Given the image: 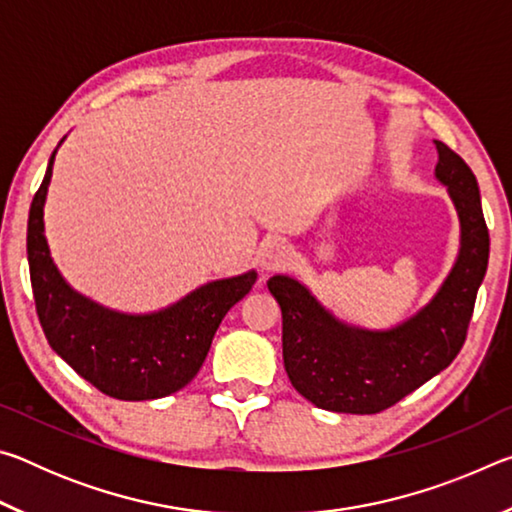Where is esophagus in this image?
Listing matches in <instances>:
<instances>
[{"mask_svg":"<svg viewBox=\"0 0 512 512\" xmlns=\"http://www.w3.org/2000/svg\"><path fill=\"white\" fill-rule=\"evenodd\" d=\"M291 262V246L284 244V241H268V244L259 250V266H262L264 273L280 271Z\"/></svg>","mask_w":512,"mask_h":512,"instance_id":"obj_1","label":"esophagus"}]
</instances>
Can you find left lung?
I'll list each match as a JSON object with an SVG mask.
<instances>
[{
  "instance_id": "1",
  "label": "left lung",
  "mask_w": 512,
  "mask_h": 512,
  "mask_svg": "<svg viewBox=\"0 0 512 512\" xmlns=\"http://www.w3.org/2000/svg\"><path fill=\"white\" fill-rule=\"evenodd\" d=\"M433 144V176L456 207L461 246L427 305L393 327L370 329L334 316L296 277L277 273L268 280L282 309L284 368L293 388L318 409L384 411L445 370L463 348L488 268L490 237L472 169L447 144Z\"/></svg>"
}]
</instances>
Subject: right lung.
Masks as SVG:
<instances>
[{"instance_id":"add662e5","label":"right lung","mask_w":512,"mask_h":512,"mask_svg":"<svg viewBox=\"0 0 512 512\" xmlns=\"http://www.w3.org/2000/svg\"><path fill=\"white\" fill-rule=\"evenodd\" d=\"M58 146L33 196L27 225L31 287L42 332L51 350L101 393L128 402L176 393L201 370L223 316L253 289L257 271L205 282L146 314L117 311L83 296L58 271L45 237V203Z\"/></svg>"}]
</instances>
